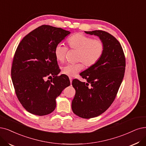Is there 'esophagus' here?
Returning a JSON list of instances; mask_svg holds the SVG:
<instances>
[{"mask_svg":"<svg viewBox=\"0 0 146 146\" xmlns=\"http://www.w3.org/2000/svg\"><path fill=\"white\" fill-rule=\"evenodd\" d=\"M69 80H70V83H71V84L72 81V78L71 77H69Z\"/></svg>","mask_w":146,"mask_h":146,"instance_id":"34e87169","label":"esophagus"}]
</instances>
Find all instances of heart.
I'll return each instance as SVG.
<instances>
[{"mask_svg": "<svg viewBox=\"0 0 146 146\" xmlns=\"http://www.w3.org/2000/svg\"><path fill=\"white\" fill-rule=\"evenodd\" d=\"M68 43L70 48L77 51L76 61L82 62L87 67L95 65L101 58L105 50L103 40L100 39H93L82 33L73 35L68 39ZM68 50L67 46L62 43L56 45L54 55L57 61L64 62ZM82 63L66 64L62 67V72L69 77H74L83 69Z\"/></svg>", "mask_w": 146, "mask_h": 146, "instance_id": "obj_1", "label": "heart"}]
</instances>
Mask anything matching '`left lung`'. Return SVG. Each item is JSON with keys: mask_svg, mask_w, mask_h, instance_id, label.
<instances>
[{"mask_svg": "<svg viewBox=\"0 0 146 146\" xmlns=\"http://www.w3.org/2000/svg\"><path fill=\"white\" fill-rule=\"evenodd\" d=\"M85 33L98 36L105 44L100 60L80 74L87 83L74 79L72 83L75 90L72 101L74 113L90 119L102 114L113 102L124 77L126 62L120 42L111 35L102 31Z\"/></svg>", "mask_w": 146, "mask_h": 146, "instance_id": "left-lung-1", "label": "left lung"}]
</instances>
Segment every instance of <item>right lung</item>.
<instances>
[{"label": "right lung", "mask_w": 146, "mask_h": 146, "mask_svg": "<svg viewBox=\"0 0 146 146\" xmlns=\"http://www.w3.org/2000/svg\"><path fill=\"white\" fill-rule=\"evenodd\" d=\"M70 33L42 25L27 34L17 46L11 77L18 100L28 112L37 115L52 113L56 98L70 85L66 75L58 76L60 69L54 55L56 45Z\"/></svg>", "instance_id": "add662e5"}]
</instances>
